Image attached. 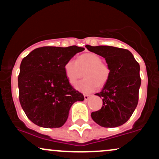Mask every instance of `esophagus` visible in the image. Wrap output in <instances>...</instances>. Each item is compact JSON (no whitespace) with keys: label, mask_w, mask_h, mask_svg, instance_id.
<instances>
[{"label":"esophagus","mask_w":159,"mask_h":159,"mask_svg":"<svg viewBox=\"0 0 159 159\" xmlns=\"http://www.w3.org/2000/svg\"><path fill=\"white\" fill-rule=\"evenodd\" d=\"M84 97L85 100H88V99L90 97V95H89V94H84Z\"/></svg>","instance_id":"34e87169"}]
</instances>
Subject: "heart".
Returning <instances> with one entry per match:
<instances>
[{
    "mask_svg": "<svg viewBox=\"0 0 159 159\" xmlns=\"http://www.w3.org/2000/svg\"><path fill=\"white\" fill-rule=\"evenodd\" d=\"M66 76L71 85H75L84 75L85 78L77 84L76 88L82 93L93 92L97 86L102 88L108 81L110 69L97 53H87L79 56L76 61L70 60L64 66Z\"/></svg>",
    "mask_w": 159,
    "mask_h": 159,
    "instance_id": "heart-1",
    "label": "heart"
}]
</instances>
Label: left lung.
<instances>
[{"label":"left lung","instance_id":"8db88e82","mask_svg":"<svg viewBox=\"0 0 159 159\" xmlns=\"http://www.w3.org/2000/svg\"><path fill=\"white\" fill-rule=\"evenodd\" d=\"M86 48L105 58L110 69L102 91L96 93L102 99V106L91 113V118L104 128L121 126L128 121L138 103L141 84L139 63L126 49L90 45Z\"/></svg>","mask_w":159,"mask_h":159}]
</instances>
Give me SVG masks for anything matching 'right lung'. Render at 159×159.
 I'll return each mask as SVG.
<instances>
[{
	"mask_svg": "<svg viewBox=\"0 0 159 159\" xmlns=\"http://www.w3.org/2000/svg\"><path fill=\"white\" fill-rule=\"evenodd\" d=\"M84 48L42 47L22 60L18 77L20 102L29 119L38 126L60 128L71 106L84 99L66 76L64 66Z\"/></svg>",
	"mask_w": 159,
	"mask_h": 159,
	"instance_id": "right-lung-1",
	"label": "right lung"
}]
</instances>
